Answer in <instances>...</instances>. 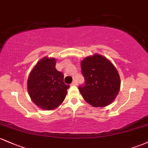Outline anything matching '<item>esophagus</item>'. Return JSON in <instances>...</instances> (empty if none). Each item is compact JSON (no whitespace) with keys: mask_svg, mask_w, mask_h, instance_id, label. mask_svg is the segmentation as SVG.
Here are the masks:
<instances>
[{"mask_svg":"<svg viewBox=\"0 0 148 148\" xmlns=\"http://www.w3.org/2000/svg\"><path fill=\"white\" fill-rule=\"evenodd\" d=\"M72 86H76V85H77V81H76V80H74V81L72 82Z\"/></svg>","mask_w":148,"mask_h":148,"instance_id":"esophagus-1","label":"esophagus"}]
</instances>
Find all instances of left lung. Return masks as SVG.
<instances>
[{
	"mask_svg": "<svg viewBox=\"0 0 148 148\" xmlns=\"http://www.w3.org/2000/svg\"><path fill=\"white\" fill-rule=\"evenodd\" d=\"M81 67L85 84L79 90L86 102L94 107H104L113 102L120 90V79L111 61L95 54L85 58Z\"/></svg>",
	"mask_w": 148,
	"mask_h": 148,
	"instance_id": "1",
	"label": "left lung"
}]
</instances>
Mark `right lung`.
Instances as JSON below:
<instances>
[{"label": "right lung", "instance_id": "right-lung-1", "mask_svg": "<svg viewBox=\"0 0 148 148\" xmlns=\"http://www.w3.org/2000/svg\"><path fill=\"white\" fill-rule=\"evenodd\" d=\"M56 64L54 58H42L30 72L27 83L33 103L47 111L60 106L69 88L63 82V74L56 69Z\"/></svg>", "mask_w": 148, "mask_h": 148}]
</instances>
